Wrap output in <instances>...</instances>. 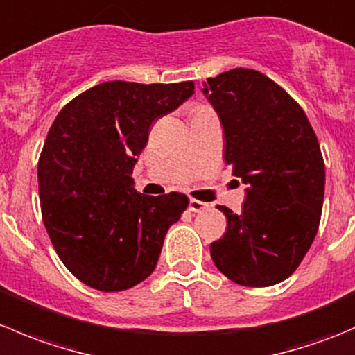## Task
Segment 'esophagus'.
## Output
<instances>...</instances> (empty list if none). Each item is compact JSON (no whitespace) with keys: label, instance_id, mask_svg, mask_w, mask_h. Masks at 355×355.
<instances>
[{"label":"esophagus","instance_id":"esophagus-1","mask_svg":"<svg viewBox=\"0 0 355 355\" xmlns=\"http://www.w3.org/2000/svg\"><path fill=\"white\" fill-rule=\"evenodd\" d=\"M209 207V204L202 202V200H198V199H191L189 200V209L194 211V213H199V211H204Z\"/></svg>","mask_w":355,"mask_h":355}]
</instances>
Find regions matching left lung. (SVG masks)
<instances>
[{
    "mask_svg": "<svg viewBox=\"0 0 355 355\" xmlns=\"http://www.w3.org/2000/svg\"><path fill=\"white\" fill-rule=\"evenodd\" d=\"M225 132V161L247 185L241 213L211 244L218 270L244 287L288 278L313 244L324 198L320 142L304 110L261 71L234 68L204 82Z\"/></svg>",
    "mask_w": 355,
    "mask_h": 355,
    "instance_id": "obj_1",
    "label": "left lung"
}]
</instances>
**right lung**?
Masks as SVG:
<instances>
[{
	"label": "right lung",
	"instance_id": "right-lung-1",
	"mask_svg": "<svg viewBox=\"0 0 355 355\" xmlns=\"http://www.w3.org/2000/svg\"><path fill=\"white\" fill-rule=\"evenodd\" d=\"M194 94V82H103L58 113L37 164L39 198L53 247L73 277L120 292L155 271L168 228L189 198L134 189L153 121Z\"/></svg>",
	"mask_w": 355,
	"mask_h": 355
}]
</instances>
